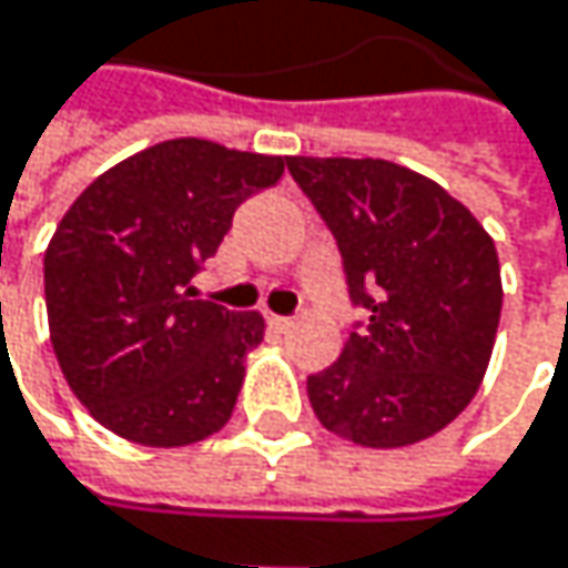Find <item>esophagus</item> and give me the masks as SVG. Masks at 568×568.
<instances>
[{
	"label": "esophagus",
	"mask_w": 568,
	"mask_h": 568,
	"mask_svg": "<svg viewBox=\"0 0 568 568\" xmlns=\"http://www.w3.org/2000/svg\"><path fill=\"white\" fill-rule=\"evenodd\" d=\"M270 325H273L276 332H288V328L295 325V318H288V315H270Z\"/></svg>",
	"instance_id": "1"
}]
</instances>
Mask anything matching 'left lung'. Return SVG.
Wrapping results in <instances>:
<instances>
[{
    "label": "left lung",
    "instance_id": "left-lung-1",
    "mask_svg": "<svg viewBox=\"0 0 568 568\" xmlns=\"http://www.w3.org/2000/svg\"><path fill=\"white\" fill-rule=\"evenodd\" d=\"M332 230L365 322L308 375L315 417L362 447H407L447 427L487 372L504 285L497 246L444 186L392 161L288 158Z\"/></svg>",
    "mask_w": 568,
    "mask_h": 568
}]
</instances>
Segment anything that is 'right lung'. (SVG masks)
I'll list each match as a JSON object with an SVG mask.
<instances>
[{
	"label": "right lung",
	"instance_id": "right-lung-1",
	"mask_svg": "<svg viewBox=\"0 0 568 568\" xmlns=\"http://www.w3.org/2000/svg\"><path fill=\"white\" fill-rule=\"evenodd\" d=\"M283 171L285 158L176 138L71 203L45 250V305L61 375L98 424L186 447L230 420L263 315L196 298L190 280Z\"/></svg>",
	"mask_w": 568,
	"mask_h": 568
}]
</instances>
